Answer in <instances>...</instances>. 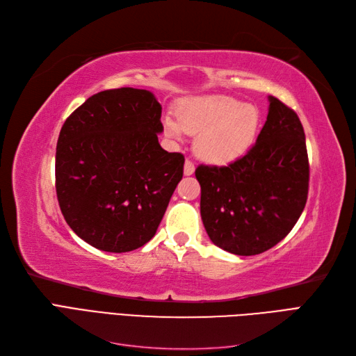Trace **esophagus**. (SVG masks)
<instances>
[{
    "mask_svg": "<svg viewBox=\"0 0 356 356\" xmlns=\"http://www.w3.org/2000/svg\"><path fill=\"white\" fill-rule=\"evenodd\" d=\"M195 174V163H193L191 160H186V163H184V175H193Z\"/></svg>",
    "mask_w": 356,
    "mask_h": 356,
    "instance_id": "obj_1",
    "label": "esophagus"
}]
</instances>
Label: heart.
<instances>
[{"instance_id": "obj_1", "label": "heart", "mask_w": 356, "mask_h": 356, "mask_svg": "<svg viewBox=\"0 0 356 356\" xmlns=\"http://www.w3.org/2000/svg\"><path fill=\"white\" fill-rule=\"evenodd\" d=\"M165 126L174 138H179L182 131L197 135V156L212 165H227L243 156L252 144L258 111L232 96H202L182 102L178 122L168 117Z\"/></svg>"}]
</instances>
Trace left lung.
<instances>
[{"mask_svg":"<svg viewBox=\"0 0 356 356\" xmlns=\"http://www.w3.org/2000/svg\"><path fill=\"white\" fill-rule=\"evenodd\" d=\"M257 143L227 166L199 165L200 215L209 239L236 255L270 250L293 230L309 191V159L297 113L268 96Z\"/></svg>","mask_w":356,"mask_h":356,"instance_id":"1","label":"left lung"}]
</instances>
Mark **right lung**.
<instances>
[{
	"instance_id": "right-lung-1",
	"label": "right lung",
	"mask_w": 356,
	"mask_h": 356,
	"mask_svg": "<svg viewBox=\"0 0 356 356\" xmlns=\"http://www.w3.org/2000/svg\"><path fill=\"white\" fill-rule=\"evenodd\" d=\"M161 105L144 89L96 93L63 123L56 147V195L63 218L84 242L129 252L156 234L184 172L157 134Z\"/></svg>"
}]
</instances>
